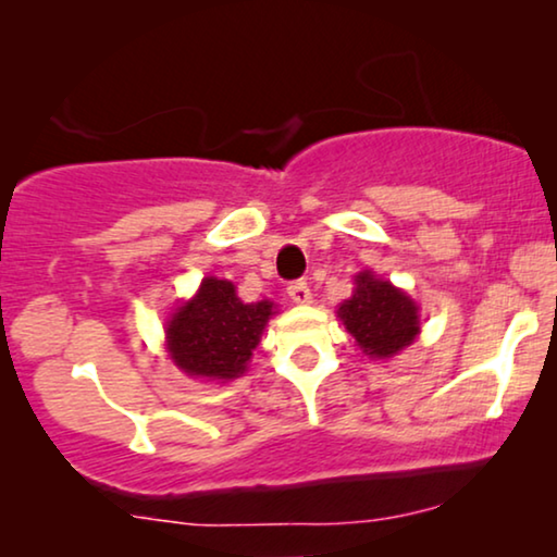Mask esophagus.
<instances>
[{
  "label": "esophagus",
  "mask_w": 557,
  "mask_h": 557,
  "mask_svg": "<svg viewBox=\"0 0 557 557\" xmlns=\"http://www.w3.org/2000/svg\"><path fill=\"white\" fill-rule=\"evenodd\" d=\"M288 296H292V301L296 304H309L311 288L307 286V281H294V284H288Z\"/></svg>",
  "instance_id": "esophagus-1"
}]
</instances>
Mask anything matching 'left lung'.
<instances>
[{
	"instance_id": "obj_1",
	"label": "left lung",
	"mask_w": 557,
	"mask_h": 557,
	"mask_svg": "<svg viewBox=\"0 0 557 557\" xmlns=\"http://www.w3.org/2000/svg\"><path fill=\"white\" fill-rule=\"evenodd\" d=\"M337 317L362 352L377 360L398 355L421 332L416 301L372 271L357 273L355 292L339 304Z\"/></svg>"
}]
</instances>
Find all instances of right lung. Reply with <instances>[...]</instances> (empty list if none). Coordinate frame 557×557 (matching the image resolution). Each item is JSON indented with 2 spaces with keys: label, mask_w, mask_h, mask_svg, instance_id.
Here are the masks:
<instances>
[{
  "label": "right lung",
  "mask_w": 557,
  "mask_h": 557,
  "mask_svg": "<svg viewBox=\"0 0 557 557\" xmlns=\"http://www.w3.org/2000/svg\"><path fill=\"white\" fill-rule=\"evenodd\" d=\"M273 314V301L243 304L231 281L208 276L166 322V352L189 377L235 380Z\"/></svg>",
  "instance_id": "1"
}]
</instances>
